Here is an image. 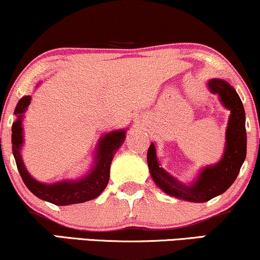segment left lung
<instances>
[{"label": "left lung", "instance_id": "obj_1", "mask_svg": "<svg viewBox=\"0 0 260 260\" xmlns=\"http://www.w3.org/2000/svg\"><path fill=\"white\" fill-rule=\"evenodd\" d=\"M209 87L217 93L225 108L231 110L225 133V151L223 158L215 166L202 170L198 180L192 186L182 185L166 170L160 168L156 157V147L151 144L147 150V164L153 181L169 196L193 203H204L225 192L235 181L246 158L247 136L245 127V109L239 94L228 83L221 79H212Z\"/></svg>", "mask_w": 260, "mask_h": 260}]
</instances>
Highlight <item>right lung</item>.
I'll use <instances>...</instances> for the list:
<instances>
[{
    "instance_id": "1",
    "label": "right lung",
    "mask_w": 260,
    "mask_h": 260,
    "mask_svg": "<svg viewBox=\"0 0 260 260\" xmlns=\"http://www.w3.org/2000/svg\"><path fill=\"white\" fill-rule=\"evenodd\" d=\"M29 102H31L29 96H24L18 102L14 111V114L18 116V120L13 123L12 127L13 154H14L16 167H18V170L26 187L39 199L47 200V202L55 204V205H71V204L85 203L100 196L109 182L111 160H113L115 151L119 149L121 144L123 143L126 132L124 131H115V132H111L102 138L97 149L96 166L84 179L77 180V181H61L52 183V185L41 183L36 181L34 177H31L27 173L20 156V147L22 144V114L25 113Z\"/></svg>"
}]
</instances>
